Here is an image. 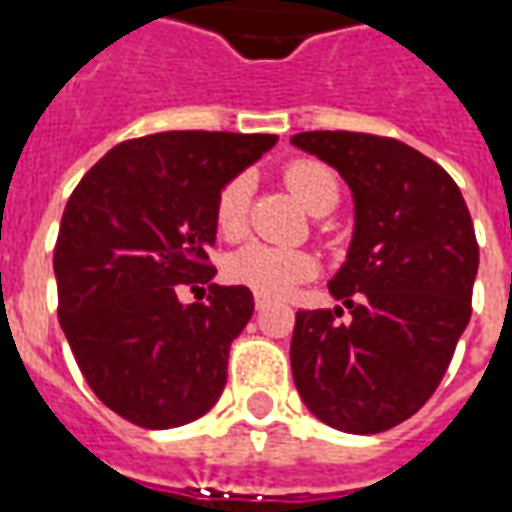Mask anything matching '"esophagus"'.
Instances as JSON below:
<instances>
[{"label": "esophagus", "mask_w": 512, "mask_h": 512, "mask_svg": "<svg viewBox=\"0 0 512 512\" xmlns=\"http://www.w3.org/2000/svg\"><path fill=\"white\" fill-rule=\"evenodd\" d=\"M266 307H268V299H263V296H257V299H255V310L263 312V310H266Z\"/></svg>", "instance_id": "34e87169"}]
</instances>
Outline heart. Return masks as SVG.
<instances>
[{"label":"heart","instance_id":"b5f03b06","mask_svg":"<svg viewBox=\"0 0 512 512\" xmlns=\"http://www.w3.org/2000/svg\"><path fill=\"white\" fill-rule=\"evenodd\" d=\"M285 183L293 191V197L307 208L315 211L323 202H337V178L329 167H323L321 161L301 158L285 167ZM249 194H252V180L246 175L227 180L224 189L216 197V230L224 238H238L246 230V211H249ZM227 277L235 285L255 290L257 296L266 299H279L299 282L310 279L318 271L315 257L301 252V249H285V246L271 244H246L238 252L227 257Z\"/></svg>","mask_w":512,"mask_h":512}]
</instances>
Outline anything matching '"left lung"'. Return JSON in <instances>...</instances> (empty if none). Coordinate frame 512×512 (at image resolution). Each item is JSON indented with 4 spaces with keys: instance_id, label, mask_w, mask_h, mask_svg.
Here are the masks:
<instances>
[{
    "instance_id": "left-lung-1",
    "label": "left lung",
    "mask_w": 512,
    "mask_h": 512,
    "mask_svg": "<svg viewBox=\"0 0 512 512\" xmlns=\"http://www.w3.org/2000/svg\"><path fill=\"white\" fill-rule=\"evenodd\" d=\"M290 142L337 169L354 197V238L329 282L352 321H333L342 307L296 312L293 381L326 425L381 433L428 403L472 318V216L455 180L397 139L304 131Z\"/></svg>"
}]
</instances>
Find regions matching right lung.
Listing matches in <instances>:
<instances>
[{"label":"right lung","instance_id":"obj_1","mask_svg":"<svg viewBox=\"0 0 512 512\" xmlns=\"http://www.w3.org/2000/svg\"><path fill=\"white\" fill-rule=\"evenodd\" d=\"M274 145V134L227 131L128 139L65 205L54 246L60 326L98 400L139 428L186 425L222 395L252 290L209 285L208 300L180 305L177 288L216 277V197Z\"/></svg>","mask_w":512,"mask_h":512}]
</instances>
